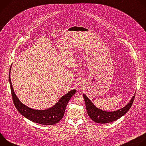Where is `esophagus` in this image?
Masks as SVG:
<instances>
[{"label": "esophagus", "mask_w": 146, "mask_h": 146, "mask_svg": "<svg viewBox=\"0 0 146 146\" xmlns=\"http://www.w3.org/2000/svg\"><path fill=\"white\" fill-rule=\"evenodd\" d=\"M84 86H85V82L82 81H80L77 84V87L78 89H82L84 87Z\"/></svg>", "instance_id": "esophagus-1"}]
</instances>
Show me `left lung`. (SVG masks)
Returning <instances> with one entry per match:
<instances>
[{"mask_svg":"<svg viewBox=\"0 0 146 146\" xmlns=\"http://www.w3.org/2000/svg\"><path fill=\"white\" fill-rule=\"evenodd\" d=\"M135 96V94L132 97L128 103L124 107L115 111H107L98 108L86 95L83 94L86 109L89 117L93 121L102 124L114 121L125 114L132 106Z\"/></svg>","mask_w":146,"mask_h":146,"instance_id":"left-lung-1","label":"left lung"}]
</instances>
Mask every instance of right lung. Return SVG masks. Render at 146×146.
<instances>
[{
  "label": "right lung",
  "instance_id": "obj_1",
  "mask_svg": "<svg viewBox=\"0 0 146 146\" xmlns=\"http://www.w3.org/2000/svg\"><path fill=\"white\" fill-rule=\"evenodd\" d=\"M11 66L10 69L9 79L10 84L13 100L17 110L24 117L32 122L39 124L45 125H54L58 123L63 118L67 104L72 96L75 94L76 92V89L71 90L67 94H65L64 96H62L60 99H59L58 102H56L51 108L44 110L33 109L23 104L19 100L15 94L11 81Z\"/></svg>",
  "mask_w": 146,
  "mask_h": 146
}]
</instances>
